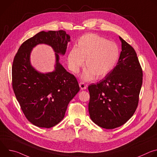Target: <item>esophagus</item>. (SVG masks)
<instances>
[{"mask_svg":"<svg viewBox=\"0 0 157 157\" xmlns=\"http://www.w3.org/2000/svg\"><path fill=\"white\" fill-rule=\"evenodd\" d=\"M79 87H81V89H82V90H84V89H86L87 87V86L86 84H84V82H80L79 83Z\"/></svg>","mask_w":157,"mask_h":157,"instance_id":"1","label":"esophagus"}]
</instances>
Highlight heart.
<instances>
[{
	"instance_id": "heart-1",
	"label": "heart",
	"mask_w": 157,
	"mask_h": 157,
	"mask_svg": "<svg viewBox=\"0 0 157 157\" xmlns=\"http://www.w3.org/2000/svg\"><path fill=\"white\" fill-rule=\"evenodd\" d=\"M119 56L118 46L97 34L87 33L82 36L68 55L70 70L78 73L84 60L86 68L81 78L84 81L105 76L114 68Z\"/></svg>"
}]
</instances>
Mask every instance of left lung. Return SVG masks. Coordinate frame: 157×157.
Segmentation results:
<instances>
[{
	"mask_svg": "<svg viewBox=\"0 0 157 157\" xmlns=\"http://www.w3.org/2000/svg\"><path fill=\"white\" fill-rule=\"evenodd\" d=\"M122 51L117 65L102 80L89 86L88 109L98 126L113 129L127 122L137 107L142 70L134 49L121 36Z\"/></svg>",
	"mask_w": 157,
	"mask_h": 157,
	"instance_id": "1",
	"label": "left lung"
}]
</instances>
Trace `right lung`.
Returning <instances> with one entry per match:
<instances>
[{
  "instance_id": "obj_1",
  "label": "right lung",
  "mask_w": 157,
  "mask_h": 157,
  "mask_svg": "<svg viewBox=\"0 0 157 157\" xmlns=\"http://www.w3.org/2000/svg\"><path fill=\"white\" fill-rule=\"evenodd\" d=\"M70 36L64 30L42 31L21 44L12 66V86L24 115L34 125L50 128L64 117L70 101L79 91L75 76L59 63ZM51 46L56 53L55 70L41 73L31 65L30 55L38 44Z\"/></svg>"
}]
</instances>
